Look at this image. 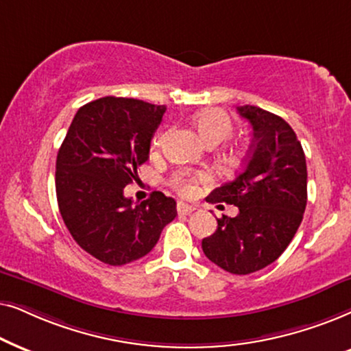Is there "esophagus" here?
<instances>
[{"label":"esophagus","mask_w":351,"mask_h":351,"mask_svg":"<svg viewBox=\"0 0 351 351\" xmlns=\"http://www.w3.org/2000/svg\"><path fill=\"white\" fill-rule=\"evenodd\" d=\"M194 207L193 205H188V204H184V202H180L178 205H176V212H178L180 215H191L194 212Z\"/></svg>","instance_id":"esophagus-1"}]
</instances>
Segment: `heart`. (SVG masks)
I'll return each instance as SVG.
<instances>
[{
  "label": "heart",
  "mask_w": 351,
  "mask_h": 351,
  "mask_svg": "<svg viewBox=\"0 0 351 351\" xmlns=\"http://www.w3.org/2000/svg\"><path fill=\"white\" fill-rule=\"evenodd\" d=\"M194 123L200 138H202L208 146H217V144L226 141V139L232 134V132H234V121H232L228 112H224L221 109H205L202 112H199V114L195 115ZM158 139L160 138L154 139V144H158ZM241 157V149H231V151L226 154V160L230 163L239 162ZM205 180H207V176H205L204 173L191 175V173L181 171L173 178V186L178 189L180 194L189 195L194 193L195 184Z\"/></svg>",
  "instance_id": "1"
}]
</instances>
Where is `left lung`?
Masks as SVG:
<instances>
[{
	"label": "left lung",
	"instance_id": "1",
	"mask_svg": "<svg viewBox=\"0 0 351 351\" xmlns=\"http://www.w3.org/2000/svg\"><path fill=\"white\" fill-rule=\"evenodd\" d=\"M254 128V141L234 178L207 200L239 208L218 218L202 239L205 256L232 274H250L276 261L300 226L306 207V160L291 125L256 106L236 107Z\"/></svg>",
	"mask_w": 351,
	"mask_h": 351
}]
</instances>
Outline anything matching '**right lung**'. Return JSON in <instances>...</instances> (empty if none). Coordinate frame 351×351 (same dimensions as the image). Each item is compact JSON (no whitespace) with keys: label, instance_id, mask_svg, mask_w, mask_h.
Masks as SVG:
<instances>
[{"label":"right lung","instance_id":"right-lung-1","mask_svg":"<svg viewBox=\"0 0 351 351\" xmlns=\"http://www.w3.org/2000/svg\"><path fill=\"white\" fill-rule=\"evenodd\" d=\"M165 106L106 96L78 109L56 160L59 212L78 245L121 266L147 255L176 217L175 199L152 193L133 205L125 186L149 158Z\"/></svg>","mask_w":351,"mask_h":351}]
</instances>
